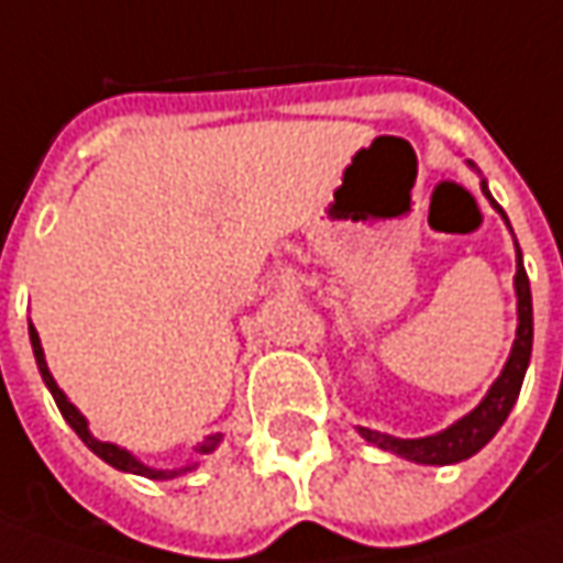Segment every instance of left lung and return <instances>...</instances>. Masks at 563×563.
<instances>
[{"mask_svg":"<svg viewBox=\"0 0 563 563\" xmlns=\"http://www.w3.org/2000/svg\"><path fill=\"white\" fill-rule=\"evenodd\" d=\"M468 166L477 172L472 159H468ZM481 190L508 224L503 206L493 200L490 187H487L484 178H481ZM508 231H511V224H508ZM515 296H518V330H515L508 361L503 366V373L490 385V391L484 394V400L472 412H465L453 426L443 428L438 434H428V438H394V434H382V431H373V428H357L363 441L376 443L378 450H388L394 456L410 459V462H419V465H453V462L472 459L477 450H484L493 441V434L503 428L511 407H515V400L521 394L523 376H527V366H530V351H533V296H530V280H527V271H523V255L518 240H515Z\"/></svg>","mask_w":563,"mask_h":563,"instance_id":"8db88e82","label":"left lung"}]
</instances>
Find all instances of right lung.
<instances>
[{
    "label": "right lung",
    "instance_id": "add662e5",
    "mask_svg": "<svg viewBox=\"0 0 563 563\" xmlns=\"http://www.w3.org/2000/svg\"><path fill=\"white\" fill-rule=\"evenodd\" d=\"M30 345H33V357H36V366H40L42 382H45V388L52 391V397H55L57 410H60V416L67 419V426H70L73 431L79 434V438H82V443L89 446L95 456H101L107 465H113V468H120V472L141 474V477H151V481H172V477H181V474L194 472V468L200 465V459L209 456V453H216L218 443L224 441V434H221V431L209 434L206 441L194 446V459H190L187 465H181V468H153V465H144V462H141L135 453H129V450H125V446H120V443L98 441V438L91 434L89 419L76 410V407H73L70 400H67V394L57 388L55 376H52V369H48V363H45V351H42L40 332H36V327H33V323H30Z\"/></svg>",
    "mask_w": 563,
    "mask_h": 563
}]
</instances>
